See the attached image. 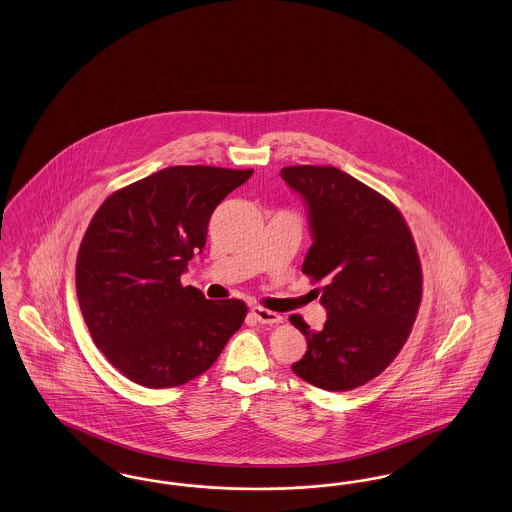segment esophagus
Returning a JSON list of instances; mask_svg holds the SVG:
<instances>
[{
  "instance_id": "esophagus-1",
  "label": "esophagus",
  "mask_w": 512,
  "mask_h": 512,
  "mask_svg": "<svg viewBox=\"0 0 512 512\" xmlns=\"http://www.w3.org/2000/svg\"><path fill=\"white\" fill-rule=\"evenodd\" d=\"M251 316L259 322V324H280L282 322V316L278 312H272V310H266L263 307L251 308Z\"/></svg>"
}]
</instances>
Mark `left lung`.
<instances>
[{"label":"left lung","mask_w":512,"mask_h":512,"mask_svg":"<svg viewBox=\"0 0 512 512\" xmlns=\"http://www.w3.org/2000/svg\"><path fill=\"white\" fill-rule=\"evenodd\" d=\"M282 179L308 207L312 246L303 272L322 282L324 329L307 337V352L291 369L318 389L352 390L389 366L408 341L423 295L415 242L396 205L331 165H291Z\"/></svg>","instance_id":"left-lung-1"}]
</instances>
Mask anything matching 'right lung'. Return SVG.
<instances>
[{
  "mask_svg": "<svg viewBox=\"0 0 512 512\" xmlns=\"http://www.w3.org/2000/svg\"><path fill=\"white\" fill-rule=\"evenodd\" d=\"M253 169L173 165L116 190L85 230L76 291L95 345L146 389H171L213 366L246 303L207 301L181 284L215 207Z\"/></svg>",
  "mask_w": 512,
  "mask_h": 512,
  "instance_id": "right-lung-1",
  "label": "right lung"
}]
</instances>
